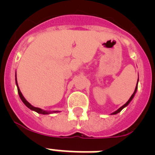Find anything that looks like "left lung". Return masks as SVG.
I'll return each mask as SVG.
<instances>
[{
  "mask_svg": "<svg viewBox=\"0 0 155 155\" xmlns=\"http://www.w3.org/2000/svg\"><path fill=\"white\" fill-rule=\"evenodd\" d=\"M138 81H139V76H138L137 82V85H136V87H135V90H134V92L133 93V94H132V95H131V97H130V99H129L128 101H127V102H126V103L124 104V105H122V106H121V107L120 108V109H117V110H116V111H115L114 113H111V115H116V114H117V113H120V112H121V111L123 110V109H124V108H125V107H127V105H128L129 104H130V102L131 101H132V100H133V98H134V95H135V94H136V93H137V91Z\"/></svg>",
  "mask_w": 155,
  "mask_h": 155,
  "instance_id": "obj_1",
  "label": "left lung"
}]
</instances>
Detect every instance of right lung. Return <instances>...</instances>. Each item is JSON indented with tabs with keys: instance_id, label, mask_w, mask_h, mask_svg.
Wrapping results in <instances>:
<instances>
[{
	"instance_id": "obj_1",
	"label": "right lung",
	"mask_w": 155,
	"mask_h": 155,
	"mask_svg": "<svg viewBox=\"0 0 155 155\" xmlns=\"http://www.w3.org/2000/svg\"><path fill=\"white\" fill-rule=\"evenodd\" d=\"M15 84H16V86H17L18 92L19 97H20V98H21V100L22 101L23 103L26 105L27 107H28L29 109H31V110H32V111H35V112L39 113V114H43V115H47V114H51V113H60V111H46V110H43V109H40V108L35 107V106H33V105H31V104H30L29 102H28V101L25 99V97L23 96L22 93L21 92V91H20V89H19L18 84V81H17V75H16V72H15Z\"/></svg>"
}]
</instances>
